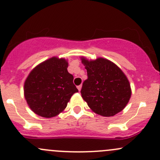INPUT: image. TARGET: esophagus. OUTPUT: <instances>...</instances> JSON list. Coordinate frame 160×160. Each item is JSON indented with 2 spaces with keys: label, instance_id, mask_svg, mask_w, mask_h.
Segmentation results:
<instances>
[{
  "label": "esophagus",
  "instance_id": "1",
  "mask_svg": "<svg viewBox=\"0 0 160 160\" xmlns=\"http://www.w3.org/2000/svg\"><path fill=\"white\" fill-rule=\"evenodd\" d=\"M82 85H78V87H77V88H78V91H81V89H82Z\"/></svg>",
  "mask_w": 160,
  "mask_h": 160
}]
</instances>
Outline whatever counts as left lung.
<instances>
[{"label": "left lung", "mask_w": 160, "mask_h": 160, "mask_svg": "<svg viewBox=\"0 0 160 160\" xmlns=\"http://www.w3.org/2000/svg\"><path fill=\"white\" fill-rule=\"evenodd\" d=\"M88 73L81 95L92 112L110 117L122 111L129 102L132 89L124 72L111 61L80 58Z\"/></svg>", "instance_id": "1"}]
</instances>
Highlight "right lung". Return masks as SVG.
I'll use <instances>...</instances> for the list:
<instances>
[{"instance_id": "add662e5", "label": "right lung", "mask_w": 160, "mask_h": 160, "mask_svg": "<svg viewBox=\"0 0 160 160\" xmlns=\"http://www.w3.org/2000/svg\"><path fill=\"white\" fill-rule=\"evenodd\" d=\"M68 60L54 56L36 65L24 81V95L31 111L44 118L57 116L78 90L68 72Z\"/></svg>"}]
</instances>
